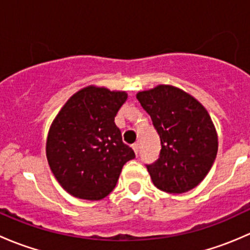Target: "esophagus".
<instances>
[{
    "label": "esophagus",
    "mask_w": 250,
    "mask_h": 250,
    "mask_svg": "<svg viewBox=\"0 0 250 250\" xmlns=\"http://www.w3.org/2000/svg\"><path fill=\"white\" fill-rule=\"evenodd\" d=\"M132 148H133V150H134L135 155H138V153H139V144H138V143L133 144V145H132Z\"/></svg>",
    "instance_id": "esophagus-1"
}]
</instances>
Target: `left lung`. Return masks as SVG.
Masks as SVG:
<instances>
[{
  "instance_id": "8db88e82",
  "label": "left lung",
  "mask_w": 250,
  "mask_h": 250,
  "mask_svg": "<svg viewBox=\"0 0 250 250\" xmlns=\"http://www.w3.org/2000/svg\"><path fill=\"white\" fill-rule=\"evenodd\" d=\"M161 139L160 157L147 165L153 185L179 195L195 188L210 170L218 134L208 111L196 98L170 84L137 93Z\"/></svg>"
}]
</instances>
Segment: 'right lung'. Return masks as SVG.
<instances>
[{
  "label": "right lung",
  "mask_w": 250,
  "mask_h": 250,
  "mask_svg": "<svg viewBox=\"0 0 250 250\" xmlns=\"http://www.w3.org/2000/svg\"><path fill=\"white\" fill-rule=\"evenodd\" d=\"M127 98L123 90L88 85L75 93L53 120L46 143L48 165L74 197H106L123 166L135 157L115 125Z\"/></svg>",
  "instance_id": "add662e5"
}]
</instances>
